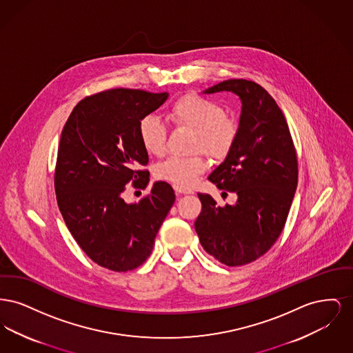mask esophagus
Listing matches in <instances>:
<instances>
[{
  "instance_id": "34e87169",
  "label": "esophagus",
  "mask_w": 353,
  "mask_h": 353,
  "mask_svg": "<svg viewBox=\"0 0 353 353\" xmlns=\"http://www.w3.org/2000/svg\"><path fill=\"white\" fill-rule=\"evenodd\" d=\"M174 190H176V194H177V196H183V194H190V193H193V192H189V190H183V189H180V188H177V186H174Z\"/></svg>"
}]
</instances>
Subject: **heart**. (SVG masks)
<instances>
[{
    "label": "heart",
    "mask_w": 353,
    "mask_h": 353,
    "mask_svg": "<svg viewBox=\"0 0 353 353\" xmlns=\"http://www.w3.org/2000/svg\"><path fill=\"white\" fill-rule=\"evenodd\" d=\"M170 117L179 127L194 132L192 152H205L221 159L228 154L238 136V123L225 112L219 101L199 94H185L170 107ZM139 140L145 152L152 156H163L167 148V128L154 117H144L137 127ZM205 159L197 154L192 157H169L156 168L159 180L188 189L206 170Z\"/></svg>",
    "instance_id": "1"
}]
</instances>
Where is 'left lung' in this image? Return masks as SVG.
I'll use <instances>...</instances> for the list:
<instances>
[{"instance_id": "8db88e82", "label": "left lung", "mask_w": 353, "mask_h": 353, "mask_svg": "<svg viewBox=\"0 0 353 353\" xmlns=\"http://www.w3.org/2000/svg\"><path fill=\"white\" fill-rule=\"evenodd\" d=\"M219 91L238 95L242 112L234 144L209 181L238 200L219 206L199 193L194 229L205 252L226 266H242L269 252L282 233L298 185V159L285 115L262 85L229 79L203 92Z\"/></svg>"}]
</instances>
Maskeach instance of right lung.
<instances>
[{
	"label": "right lung",
	"instance_id": "obj_1",
	"mask_svg": "<svg viewBox=\"0 0 353 353\" xmlns=\"http://www.w3.org/2000/svg\"><path fill=\"white\" fill-rule=\"evenodd\" d=\"M168 92L114 88L79 101L61 134L55 165V194L77 243L95 263L128 271L151 255L154 238L176 200L173 188L157 181L151 193L128 203L125 185L150 183L148 152L139 121L157 110Z\"/></svg>",
	"mask_w": 353,
	"mask_h": 353
}]
</instances>
